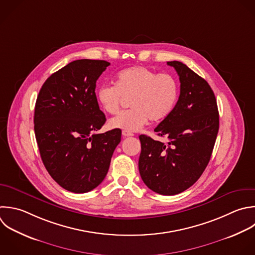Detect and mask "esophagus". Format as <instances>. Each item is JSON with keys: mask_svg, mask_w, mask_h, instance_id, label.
<instances>
[{"mask_svg": "<svg viewBox=\"0 0 255 255\" xmlns=\"http://www.w3.org/2000/svg\"><path fill=\"white\" fill-rule=\"evenodd\" d=\"M133 133L132 132H129V131H127V130H123V136L124 137H128V136H132Z\"/></svg>", "mask_w": 255, "mask_h": 255, "instance_id": "esophagus-1", "label": "esophagus"}]
</instances>
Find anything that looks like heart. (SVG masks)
I'll return each mask as SVG.
<instances>
[{"label": "heart", "instance_id": "b5f03b06", "mask_svg": "<svg viewBox=\"0 0 255 255\" xmlns=\"http://www.w3.org/2000/svg\"><path fill=\"white\" fill-rule=\"evenodd\" d=\"M178 97L179 86L173 76L157 74L142 66L121 71L115 85L105 84L97 91L100 107L110 115L119 112L124 98H130L131 109L109 123L111 128L127 131L140 129L148 120L156 123L166 119L174 110Z\"/></svg>", "mask_w": 255, "mask_h": 255}]
</instances>
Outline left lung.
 <instances>
[{
  "label": "left lung",
  "instance_id": "left-lung-1",
  "mask_svg": "<svg viewBox=\"0 0 255 255\" xmlns=\"http://www.w3.org/2000/svg\"><path fill=\"white\" fill-rule=\"evenodd\" d=\"M180 82V95L172 113L154 131L166 143L140 134L138 169L152 191L174 195L190 187L207 166L219 128V116L208 83L186 65L167 62Z\"/></svg>",
  "mask_w": 255,
  "mask_h": 255
}]
</instances>
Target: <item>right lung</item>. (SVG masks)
Returning a JSON list of instances; mask_svg holds the SVG:
<instances>
[{"label": "right lung", "instance_id": "1", "mask_svg": "<svg viewBox=\"0 0 255 255\" xmlns=\"http://www.w3.org/2000/svg\"><path fill=\"white\" fill-rule=\"evenodd\" d=\"M111 64L78 60L44 83L35 107V134L50 175L63 188L85 193L106 177L121 142L119 128L95 133L106 123L95 93L96 83Z\"/></svg>", "mask_w": 255, "mask_h": 255}]
</instances>
